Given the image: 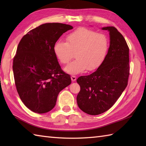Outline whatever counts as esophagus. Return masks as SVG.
Listing matches in <instances>:
<instances>
[{"label": "esophagus", "instance_id": "esophagus-1", "mask_svg": "<svg viewBox=\"0 0 146 146\" xmlns=\"http://www.w3.org/2000/svg\"><path fill=\"white\" fill-rule=\"evenodd\" d=\"M71 80H72V82H75L76 80V77L75 75H71Z\"/></svg>", "mask_w": 146, "mask_h": 146}]
</instances>
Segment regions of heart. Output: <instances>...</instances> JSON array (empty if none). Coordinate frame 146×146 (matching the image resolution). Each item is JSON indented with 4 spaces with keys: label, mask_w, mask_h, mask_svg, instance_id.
Segmentation results:
<instances>
[{
    "label": "heart",
    "mask_w": 146,
    "mask_h": 146,
    "mask_svg": "<svg viewBox=\"0 0 146 146\" xmlns=\"http://www.w3.org/2000/svg\"><path fill=\"white\" fill-rule=\"evenodd\" d=\"M109 48V41L103 34L85 27L78 28L66 37V42L57 41L53 46L55 56L62 64H67L75 52L76 60L64 68L66 73L75 75L86 69L97 70L104 63Z\"/></svg>",
    "instance_id": "heart-1"
}]
</instances>
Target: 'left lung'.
<instances>
[{"label": "left lung", "instance_id": "8db88e82", "mask_svg": "<svg viewBox=\"0 0 146 146\" xmlns=\"http://www.w3.org/2000/svg\"><path fill=\"white\" fill-rule=\"evenodd\" d=\"M102 29L109 32L107 56L95 72L76 80L81 88L77 104L92 115L101 114L113 106L127 85L129 75V49L123 36L113 26Z\"/></svg>", "mask_w": 146, "mask_h": 146}]
</instances>
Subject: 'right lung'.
Instances as JSON below:
<instances>
[{"instance_id":"obj_1","label":"right lung","mask_w":146,"mask_h":146,"mask_svg":"<svg viewBox=\"0 0 146 146\" xmlns=\"http://www.w3.org/2000/svg\"><path fill=\"white\" fill-rule=\"evenodd\" d=\"M72 29L65 24H43L31 30L19 43L12 66L15 84L22 102L34 112L51 110L59 93L71 84L70 75L61 70L53 46Z\"/></svg>"}]
</instances>
